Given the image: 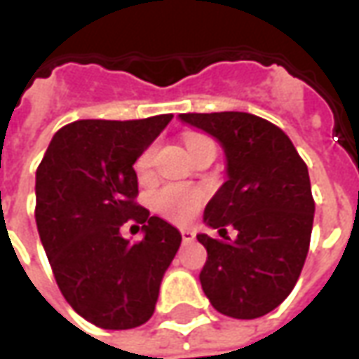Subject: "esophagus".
Masks as SVG:
<instances>
[{"mask_svg": "<svg viewBox=\"0 0 359 359\" xmlns=\"http://www.w3.org/2000/svg\"><path fill=\"white\" fill-rule=\"evenodd\" d=\"M180 234H182V241L184 242H192L196 238V234L192 229H182V231H180Z\"/></svg>", "mask_w": 359, "mask_h": 359, "instance_id": "1", "label": "esophagus"}]
</instances>
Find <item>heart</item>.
I'll return each mask as SVG.
<instances>
[{"label": "heart", "instance_id": "obj_1", "mask_svg": "<svg viewBox=\"0 0 359 359\" xmlns=\"http://www.w3.org/2000/svg\"><path fill=\"white\" fill-rule=\"evenodd\" d=\"M203 142L211 140L205 138V136H198V134L188 136V151L198 148ZM154 156H156V146H148L138 156L136 163H134L138 175H148L151 165H154ZM203 200H205V194H203L202 188L188 187V184H165V187L157 188L156 192L151 194V198H149L154 211L159 213L161 217L172 221V223H187L188 219L200 210Z\"/></svg>", "mask_w": 359, "mask_h": 359}]
</instances>
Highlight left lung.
Returning <instances> with one entry per match:
<instances>
[{
	"label": "left lung",
	"instance_id": "obj_1",
	"mask_svg": "<svg viewBox=\"0 0 359 359\" xmlns=\"http://www.w3.org/2000/svg\"><path fill=\"white\" fill-rule=\"evenodd\" d=\"M225 148L226 180L203 211L219 233L198 234L208 250L200 283L211 306L234 319H256L292 292L306 262L316 202L308 167L290 138L269 121L242 113H182Z\"/></svg>",
	"mask_w": 359,
	"mask_h": 359
}]
</instances>
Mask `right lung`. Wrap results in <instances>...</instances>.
Wrapping results in <instances>:
<instances>
[{"instance_id": "right-lung-1", "label": "right lung", "mask_w": 359, "mask_h": 359, "mask_svg": "<svg viewBox=\"0 0 359 359\" xmlns=\"http://www.w3.org/2000/svg\"><path fill=\"white\" fill-rule=\"evenodd\" d=\"M172 115L74 121L59 128L36 171V225L53 277L71 308L102 329L140 327L182 236L136 202L134 161ZM144 238L130 243L120 226Z\"/></svg>"}]
</instances>
